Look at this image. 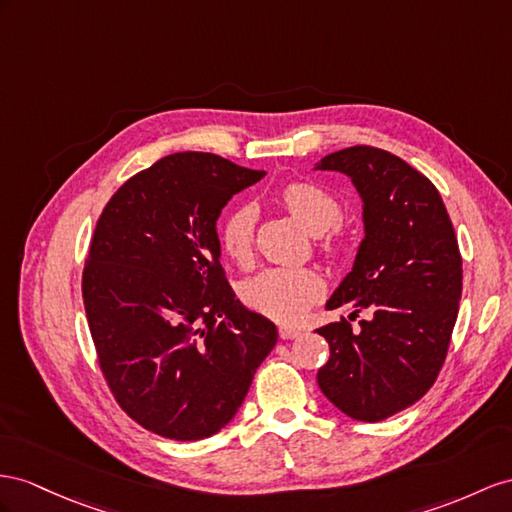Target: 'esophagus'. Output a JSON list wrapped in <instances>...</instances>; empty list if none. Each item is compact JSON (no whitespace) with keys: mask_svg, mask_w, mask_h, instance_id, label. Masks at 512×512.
Instances as JSON below:
<instances>
[{"mask_svg":"<svg viewBox=\"0 0 512 512\" xmlns=\"http://www.w3.org/2000/svg\"><path fill=\"white\" fill-rule=\"evenodd\" d=\"M300 335V329H296V326H290V324H281L279 326V337L281 339H294Z\"/></svg>","mask_w":512,"mask_h":512,"instance_id":"obj_1","label":"esophagus"}]
</instances>
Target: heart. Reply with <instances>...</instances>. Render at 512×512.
<instances>
[{
    "label": "heart",
    "mask_w": 512,
    "mask_h": 512,
    "mask_svg": "<svg viewBox=\"0 0 512 512\" xmlns=\"http://www.w3.org/2000/svg\"><path fill=\"white\" fill-rule=\"evenodd\" d=\"M279 203L311 235H324L335 229L344 216V207L335 194L313 181L296 179L277 192ZM257 212L251 205L231 209L222 222L220 244L235 264H248L253 255ZM324 255H337L339 240L329 238L320 244ZM324 292V283L309 268H268L242 285L244 303L274 320H298Z\"/></svg>",
    "instance_id": "1"
}]
</instances>
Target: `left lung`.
<instances>
[{"label":"left lung","mask_w":512,"mask_h":512,"mask_svg":"<svg viewBox=\"0 0 512 512\" xmlns=\"http://www.w3.org/2000/svg\"><path fill=\"white\" fill-rule=\"evenodd\" d=\"M318 168L352 179L365 225L355 266L326 303L350 316L318 329L331 348L318 385L348 417L383 422L422 398L443 368L463 290L461 251L439 190L398 155L357 144ZM361 310L369 318L352 330Z\"/></svg>","instance_id":"obj_1"}]
</instances>
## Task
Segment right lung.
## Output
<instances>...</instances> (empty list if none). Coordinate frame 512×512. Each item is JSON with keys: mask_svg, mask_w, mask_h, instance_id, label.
Returning a JSON list of instances; mask_svg holds the SVG:
<instances>
[{"mask_svg": "<svg viewBox=\"0 0 512 512\" xmlns=\"http://www.w3.org/2000/svg\"><path fill=\"white\" fill-rule=\"evenodd\" d=\"M264 175L173 153L127 179L97 220L82 274L90 335L114 400L155 435H216L277 344V326L235 300L216 233L231 196Z\"/></svg>", "mask_w": 512, "mask_h": 512, "instance_id": "add662e5", "label": "right lung"}]
</instances>
